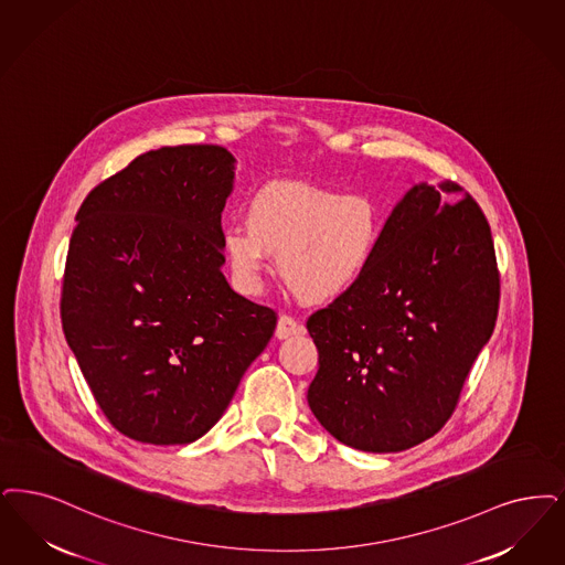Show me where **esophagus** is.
<instances>
[{"label":"esophagus","mask_w":565,"mask_h":565,"mask_svg":"<svg viewBox=\"0 0 565 565\" xmlns=\"http://www.w3.org/2000/svg\"><path fill=\"white\" fill-rule=\"evenodd\" d=\"M305 334V326L298 323L294 317L281 316L277 319V328H275V337L279 340L290 339V337H300Z\"/></svg>","instance_id":"esophagus-1"}]
</instances>
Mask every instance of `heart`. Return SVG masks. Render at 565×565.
Listing matches in <instances>:
<instances>
[{
    "label": "heart",
    "instance_id": "b5f03b06",
    "mask_svg": "<svg viewBox=\"0 0 565 565\" xmlns=\"http://www.w3.org/2000/svg\"><path fill=\"white\" fill-rule=\"evenodd\" d=\"M381 205L363 193L309 182L260 186L246 207V226L223 233V252L239 288L254 292L277 256V273L305 305H330L372 269L383 242Z\"/></svg>",
    "mask_w": 565,
    "mask_h": 565
}]
</instances>
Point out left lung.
<instances>
[{
	"instance_id": "obj_1",
	"label": "left lung",
	"mask_w": 565,
	"mask_h": 565,
	"mask_svg": "<svg viewBox=\"0 0 565 565\" xmlns=\"http://www.w3.org/2000/svg\"><path fill=\"white\" fill-rule=\"evenodd\" d=\"M498 298L481 207L456 182L414 184L384 223L372 269L307 321L319 351L307 399L321 427L374 454L433 437L494 332Z\"/></svg>"
}]
</instances>
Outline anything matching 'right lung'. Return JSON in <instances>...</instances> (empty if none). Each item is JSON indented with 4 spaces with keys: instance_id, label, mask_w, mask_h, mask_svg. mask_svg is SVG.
<instances>
[{
    "instance_id": "obj_1",
    "label": "right lung",
    "mask_w": 565,
    "mask_h": 565,
    "mask_svg": "<svg viewBox=\"0 0 565 565\" xmlns=\"http://www.w3.org/2000/svg\"><path fill=\"white\" fill-rule=\"evenodd\" d=\"M233 181L225 147H161L94 186L75 216L65 339L107 420L140 444L200 439L271 340L275 311L221 271Z\"/></svg>"
}]
</instances>
